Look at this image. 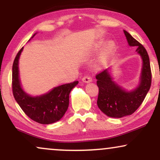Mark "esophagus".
Returning a JSON list of instances; mask_svg holds the SVG:
<instances>
[{
    "label": "esophagus",
    "mask_w": 160,
    "mask_h": 160,
    "mask_svg": "<svg viewBox=\"0 0 160 160\" xmlns=\"http://www.w3.org/2000/svg\"><path fill=\"white\" fill-rule=\"evenodd\" d=\"M82 81L84 82H89L92 81V78L90 76H89V75H86V76H84L82 78Z\"/></svg>",
    "instance_id": "1"
}]
</instances>
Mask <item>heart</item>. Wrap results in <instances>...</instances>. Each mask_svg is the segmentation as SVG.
<instances>
[{
  "label": "heart",
  "mask_w": 160,
  "mask_h": 160,
  "mask_svg": "<svg viewBox=\"0 0 160 160\" xmlns=\"http://www.w3.org/2000/svg\"><path fill=\"white\" fill-rule=\"evenodd\" d=\"M113 47H114V43H113V42H110L108 45V49H107L108 52H110V51L112 50V49H113Z\"/></svg>",
  "instance_id": "heart-1"
}]
</instances>
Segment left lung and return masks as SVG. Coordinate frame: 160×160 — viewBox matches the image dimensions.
Here are the masks:
<instances>
[{
  "label": "left lung",
  "mask_w": 160,
  "mask_h": 160,
  "mask_svg": "<svg viewBox=\"0 0 160 160\" xmlns=\"http://www.w3.org/2000/svg\"><path fill=\"white\" fill-rule=\"evenodd\" d=\"M124 34L129 46L136 47V52L143 59L140 85L132 92H126L112 80L107 69L96 74L99 109L108 117L120 118L131 115L140 107L151 86L152 74L148 52L138 40L126 31Z\"/></svg>",
  "instance_id": "left-lung-1"
}]
</instances>
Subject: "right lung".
<instances>
[{"label": "right lung", "mask_w": 160, "mask_h": 160, "mask_svg": "<svg viewBox=\"0 0 160 160\" xmlns=\"http://www.w3.org/2000/svg\"><path fill=\"white\" fill-rule=\"evenodd\" d=\"M35 34H34V36ZM33 36V37H34ZM23 47L12 64V94L20 108L29 118L40 124H50L63 117L69 105V94L78 81L57 86L47 94L32 97L22 89L19 78V58Z\"/></svg>", "instance_id": "right-lung-1"}]
</instances>
